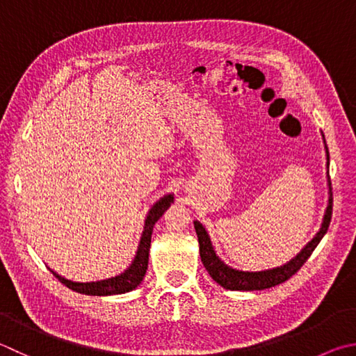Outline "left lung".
Here are the masks:
<instances>
[{
	"label": "left lung",
	"mask_w": 356,
	"mask_h": 356,
	"mask_svg": "<svg viewBox=\"0 0 356 356\" xmlns=\"http://www.w3.org/2000/svg\"><path fill=\"white\" fill-rule=\"evenodd\" d=\"M324 137V135H322ZM325 143V140H324ZM325 152H327V177H328V193H330V197H328L327 210L324 215V221L318 234L309 241L305 248H303L299 254H297L293 260L283 264L279 268L266 269V270H255V273H250V270H238L230 268L229 264H225L221 258L216 255L215 249H213V244L210 241V236L207 234V230L202 224L199 221H195V229L197 234V241H199V254L200 260H202L207 273L215 280L218 285H221L225 289L230 291H260V289H268L275 285H280V283L286 282L289 277H293L297 270H299L303 263H305L309 255L313 254L316 245L321 243L322 238L327 234L328 225L332 221V210H333V197H332V184H330V176H328V165H330V156H328V147L325 145Z\"/></svg>",
	"instance_id": "left-lung-1"
}]
</instances>
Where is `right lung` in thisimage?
<instances>
[{
  "instance_id": "add662e5",
  "label": "right lung",
  "mask_w": 356,
  "mask_h": 356,
  "mask_svg": "<svg viewBox=\"0 0 356 356\" xmlns=\"http://www.w3.org/2000/svg\"><path fill=\"white\" fill-rule=\"evenodd\" d=\"M172 202H174L172 195H166L163 197H160V200H157V202L151 207V210L147 211V216L145 221V230L140 238L137 254H135L132 264L124 270V273L111 277V279H106V280L86 282V283L68 280L65 277L54 273V270H51V273H53L57 279H59V282L63 283L65 286H68L70 289H73L76 293H81V294H87V296L124 294V293H129V291L135 289L140 285L146 274L147 261H149V248H151V236H152L154 225H156V222Z\"/></svg>"
}]
</instances>
